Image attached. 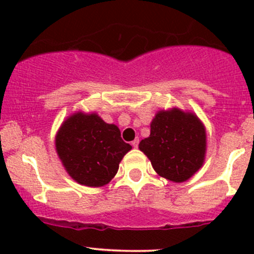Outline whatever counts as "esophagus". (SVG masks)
Returning <instances> with one entry per match:
<instances>
[{"instance_id":"34e87169","label":"esophagus","mask_w":254,"mask_h":254,"mask_svg":"<svg viewBox=\"0 0 254 254\" xmlns=\"http://www.w3.org/2000/svg\"><path fill=\"white\" fill-rule=\"evenodd\" d=\"M131 145H132V147H135V148H136L137 146H139V139H135L134 141L131 142Z\"/></svg>"}]
</instances>
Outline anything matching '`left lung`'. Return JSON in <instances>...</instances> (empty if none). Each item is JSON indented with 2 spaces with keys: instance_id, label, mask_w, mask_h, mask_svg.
<instances>
[{
  "instance_id": "obj_1",
  "label": "left lung",
  "mask_w": 254,
  "mask_h": 254,
  "mask_svg": "<svg viewBox=\"0 0 254 254\" xmlns=\"http://www.w3.org/2000/svg\"><path fill=\"white\" fill-rule=\"evenodd\" d=\"M150 136L139 148L158 176L175 183L188 181L205 161L206 131L201 120L179 108L158 111L151 122Z\"/></svg>"
}]
</instances>
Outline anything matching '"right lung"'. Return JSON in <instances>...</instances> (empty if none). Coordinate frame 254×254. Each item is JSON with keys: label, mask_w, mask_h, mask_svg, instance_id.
Instances as JSON below:
<instances>
[{"label": "right lung", "mask_w": 254, "mask_h": 254, "mask_svg": "<svg viewBox=\"0 0 254 254\" xmlns=\"http://www.w3.org/2000/svg\"><path fill=\"white\" fill-rule=\"evenodd\" d=\"M55 147L68 176L81 186L103 187L114 178L131 150L117 125L97 113L76 112L66 118L55 136Z\"/></svg>", "instance_id": "1"}]
</instances>
